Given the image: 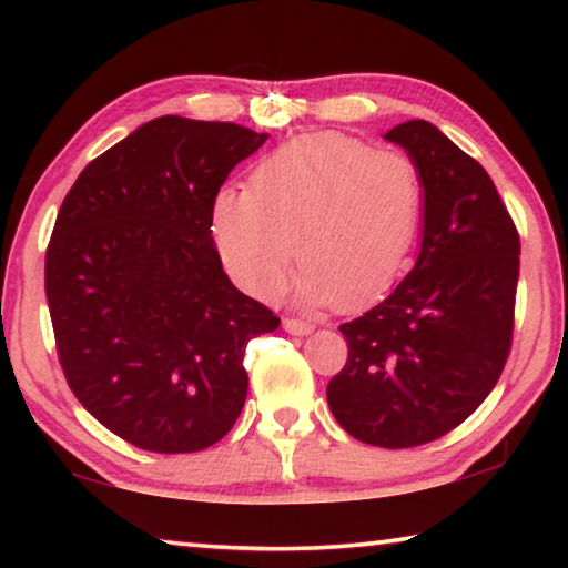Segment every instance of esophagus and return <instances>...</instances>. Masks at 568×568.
Returning <instances> with one entry per match:
<instances>
[{"instance_id":"1","label":"esophagus","mask_w":568,"mask_h":568,"mask_svg":"<svg viewBox=\"0 0 568 568\" xmlns=\"http://www.w3.org/2000/svg\"><path fill=\"white\" fill-rule=\"evenodd\" d=\"M283 331L291 333V335H311L315 331V325L303 323V321H295V318H285L283 321Z\"/></svg>"}]
</instances>
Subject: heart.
I'll return each instance as SVG.
<instances>
[{
  "label": "heart",
  "instance_id": "1",
  "mask_svg": "<svg viewBox=\"0 0 568 568\" xmlns=\"http://www.w3.org/2000/svg\"><path fill=\"white\" fill-rule=\"evenodd\" d=\"M420 213L423 178L406 152L318 132L271 152L250 190L220 187L210 223L220 261L250 295L281 293L297 253L295 301L348 313L398 281Z\"/></svg>",
  "mask_w": 568,
  "mask_h": 568
}]
</instances>
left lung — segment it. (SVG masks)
I'll return each mask as SVG.
<instances>
[{
	"mask_svg": "<svg viewBox=\"0 0 568 568\" xmlns=\"http://www.w3.org/2000/svg\"><path fill=\"white\" fill-rule=\"evenodd\" d=\"M383 138L420 170V250L386 301L338 328L348 361L328 406L363 444L410 448L448 434L494 390L521 245L494 180L436 124L408 120Z\"/></svg>",
	"mask_w": 568,
	"mask_h": 568,
	"instance_id": "obj_1",
	"label": "left lung"
}]
</instances>
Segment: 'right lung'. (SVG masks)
<instances>
[{"label": "right lung", "instance_id": "obj_1", "mask_svg": "<svg viewBox=\"0 0 568 568\" xmlns=\"http://www.w3.org/2000/svg\"><path fill=\"white\" fill-rule=\"evenodd\" d=\"M267 132L165 114L80 172L44 291L62 371L104 428L155 454L217 444L245 406V345L281 321L223 271L210 207Z\"/></svg>", "mask_w": 568, "mask_h": 568}]
</instances>
